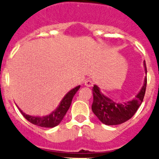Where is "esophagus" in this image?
<instances>
[{
    "instance_id": "34e87169",
    "label": "esophagus",
    "mask_w": 159,
    "mask_h": 159,
    "mask_svg": "<svg viewBox=\"0 0 159 159\" xmlns=\"http://www.w3.org/2000/svg\"><path fill=\"white\" fill-rule=\"evenodd\" d=\"M84 85L86 87H92L93 86V81L92 80H86L84 81Z\"/></svg>"
}]
</instances>
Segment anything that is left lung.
I'll return each instance as SVG.
<instances>
[{"mask_svg":"<svg viewBox=\"0 0 159 159\" xmlns=\"http://www.w3.org/2000/svg\"><path fill=\"white\" fill-rule=\"evenodd\" d=\"M144 66L147 71V66L144 62ZM147 80L145 78L144 84L139 93L138 94L133 100L126 103H117L112 99L102 95L96 85H94L93 102L92 109L93 113L98 119L106 125H118L129 120L137 111L143 100L147 88Z\"/></svg>","mask_w":159,"mask_h":159,"instance_id":"8db88e82","label":"left lung"}]
</instances>
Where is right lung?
<instances>
[{
	"label": "right lung",
	"mask_w": 159,
	"mask_h": 159,
	"mask_svg": "<svg viewBox=\"0 0 159 159\" xmlns=\"http://www.w3.org/2000/svg\"><path fill=\"white\" fill-rule=\"evenodd\" d=\"M80 86H78L74 88V89L71 90L64 97V99H62V101L60 103L59 107L57 108V110H55L49 116H44V117H34V116L26 115L25 113L22 112L20 109L19 110L21 112L22 116L27 119L28 121L32 123V124L42 127H54L56 126H57L60 122L62 121L63 118L64 117V116L67 113V110L69 109L70 106H71L73 96L75 95L77 91L80 89Z\"/></svg>",
	"instance_id": "right-lung-1"
}]
</instances>
